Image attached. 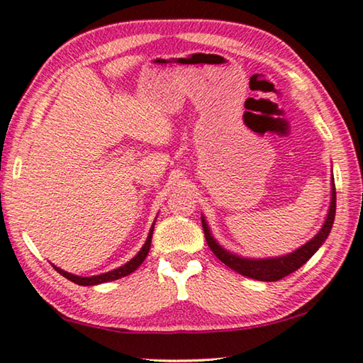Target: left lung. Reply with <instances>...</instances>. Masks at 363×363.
Masks as SVG:
<instances>
[{
	"mask_svg": "<svg viewBox=\"0 0 363 363\" xmlns=\"http://www.w3.org/2000/svg\"><path fill=\"white\" fill-rule=\"evenodd\" d=\"M335 213H336V189H335V179L331 177V201H330L328 214L322 225V229L318 230L317 235L314 238H311V240L306 245H303V247H299L296 251H293V253H288L285 256H279V257H266V259H250V257H242L238 255L230 253V251L224 250L216 240H214V237L210 232V227H208L203 216H201V225H203L208 247H210V250L216 255L218 259L220 262H224L227 267L233 269L235 272L245 275V277H250L255 280L277 281L280 279L286 277V275L293 274L294 270H298L303 264H306L312 256H314V253L318 248L322 247L323 242L327 240L331 227H333Z\"/></svg>",
	"mask_w": 363,
	"mask_h": 363,
	"instance_id": "8db88e82",
	"label": "left lung"
}]
</instances>
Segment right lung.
Instances as JSON below:
<instances>
[{"mask_svg": "<svg viewBox=\"0 0 363 363\" xmlns=\"http://www.w3.org/2000/svg\"><path fill=\"white\" fill-rule=\"evenodd\" d=\"M153 225H155V223L152 224L150 227V232L149 235H147V240L144 243V247L140 248L139 253L133 257L131 261H128L126 264H123L121 267L118 269H113V270H108V272L106 274H99V275H93V277H79V275H73L70 272H65V270L59 269L57 266L52 267L57 270V272L60 275H64L65 279H69L70 281H73V284L77 285H83V286H91V285H99V284H106V281H112V280H118L121 277H126V275H130L131 272H134L140 264L144 262V259L147 257V255H149V250H150V243H152V233H153Z\"/></svg>", "mask_w": 363, "mask_h": 363, "instance_id": "right-lung-1", "label": "right lung"}]
</instances>
